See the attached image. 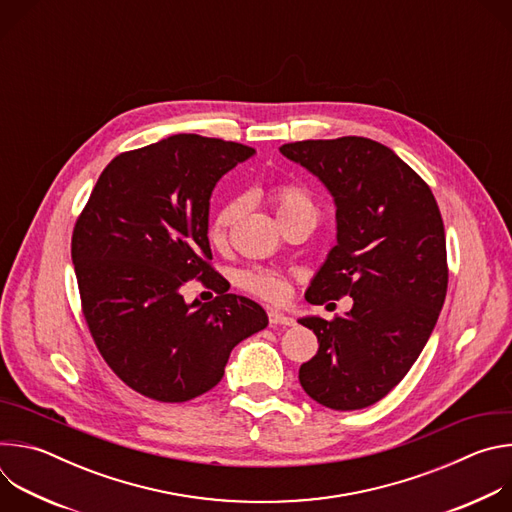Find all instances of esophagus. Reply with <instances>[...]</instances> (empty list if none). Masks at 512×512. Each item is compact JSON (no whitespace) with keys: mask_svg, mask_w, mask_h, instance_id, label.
Masks as SVG:
<instances>
[{"mask_svg":"<svg viewBox=\"0 0 512 512\" xmlns=\"http://www.w3.org/2000/svg\"><path fill=\"white\" fill-rule=\"evenodd\" d=\"M267 316H269V324L271 326H294L296 324L294 318H289V316H285V314H281L277 310H271Z\"/></svg>","mask_w":512,"mask_h":512,"instance_id":"esophagus-1","label":"esophagus"}]
</instances>
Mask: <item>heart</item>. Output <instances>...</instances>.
Instances as JSON below:
<instances>
[{"mask_svg": "<svg viewBox=\"0 0 512 512\" xmlns=\"http://www.w3.org/2000/svg\"><path fill=\"white\" fill-rule=\"evenodd\" d=\"M269 202L275 210L277 221H283V218H289V216H308L316 223L318 206L312 194L298 184L273 186L269 190ZM237 212H239V202L231 200L218 208L216 214L212 216V221L208 225V241L214 247H221L227 243L229 229L237 218ZM239 283L243 289L249 291V294L271 304L283 302L289 294V279L283 273L273 269H261V267L249 269L241 273Z\"/></svg>", "mask_w": 512, "mask_h": 512, "instance_id": "1", "label": "heart"}]
</instances>
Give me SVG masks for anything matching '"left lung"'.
Returning <instances> with one entry per match:
<instances>
[{"label":"left lung","mask_w":512,"mask_h":512,"mask_svg":"<svg viewBox=\"0 0 512 512\" xmlns=\"http://www.w3.org/2000/svg\"><path fill=\"white\" fill-rule=\"evenodd\" d=\"M279 152L312 172L336 204V245L306 300L352 298L346 316L300 320L320 344L300 383L324 407L364 409L401 383L440 316L448 291L442 214L419 174L379 141L306 139Z\"/></svg>","instance_id":"left-lung-1"}]
</instances>
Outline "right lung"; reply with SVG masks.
<instances>
[{
    "label": "right lung",
    "instance_id": "obj_1",
    "mask_svg": "<svg viewBox=\"0 0 512 512\" xmlns=\"http://www.w3.org/2000/svg\"><path fill=\"white\" fill-rule=\"evenodd\" d=\"M253 154L170 135L113 158L77 218L70 253L87 326L111 371L143 397L184 403L210 391L231 350L269 322L259 304L227 294L208 245L210 194ZM188 278L219 296L186 305Z\"/></svg>",
    "mask_w": 512,
    "mask_h": 512
}]
</instances>
